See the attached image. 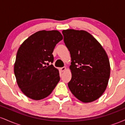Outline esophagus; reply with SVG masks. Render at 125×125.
Returning a JSON list of instances; mask_svg holds the SVG:
<instances>
[{"label":"esophagus","instance_id":"1","mask_svg":"<svg viewBox=\"0 0 125 125\" xmlns=\"http://www.w3.org/2000/svg\"><path fill=\"white\" fill-rule=\"evenodd\" d=\"M66 69V67H61V71L62 72L65 71Z\"/></svg>","mask_w":125,"mask_h":125}]
</instances>
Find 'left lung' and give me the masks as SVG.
Masks as SVG:
<instances>
[{
    "label": "left lung",
    "instance_id": "8db88e82",
    "mask_svg": "<svg viewBox=\"0 0 125 125\" xmlns=\"http://www.w3.org/2000/svg\"><path fill=\"white\" fill-rule=\"evenodd\" d=\"M62 33L71 56L69 88L82 102H94L102 95L108 83V56L101 44L87 31L67 29Z\"/></svg>",
    "mask_w": 125,
    "mask_h": 125
}]
</instances>
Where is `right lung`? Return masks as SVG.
I'll list each match as a JSON object with an SVG mask.
<instances>
[{
  "mask_svg": "<svg viewBox=\"0 0 125 125\" xmlns=\"http://www.w3.org/2000/svg\"><path fill=\"white\" fill-rule=\"evenodd\" d=\"M63 39L58 31H41L23 42L17 52L14 73L23 93L31 99L48 96L60 81L53 62L55 46Z\"/></svg>",
  "mask_w": 125,
  "mask_h": 125,
  "instance_id": "1",
  "label": "right lung"
}]
</instances>
